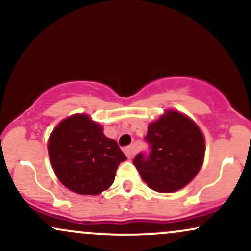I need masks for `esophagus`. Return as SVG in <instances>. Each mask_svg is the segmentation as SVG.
<instances>
[{"instance_id": "1", "label": "esophagus", "mask_w": 251, "mask_h": 251, "mask_svg": "<svg viewBox=\"0 0 251 251\" xmlns=\"http://www.w3.org/2000/svg\"><path fill=\"white\" fill-rule=\"evenodd\" d=\"M124 152H125V154L131 159V158H133V155L135 154V148L134 146H128V148L124 150Z\"/></svg>"}]
</instances>
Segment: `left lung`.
Listing matches in <instances>:
<instances>
[{"instance_id": "8db88e82", "label": "left lung", "mask_w": 251, "mask_h": 251, "mask_svg": "<svg viewBox=\"0 0 251 251\" xmlns=\"http://www.w3.org/2000/svg\"><path fill=\"white\" fill-rule=\"evenodd\" d=\"M151 153L138 154L133 164L150 189L171 194L185 188L201 169L205 138L196 122L176 109H165L150 123L146 134Z\"/></svg>"}]
</instances>
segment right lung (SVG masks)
I'll return each mask as SVG.
<instances>
[{
  "instance_id": "add662e5",
  "label": "right lung",
  "mask_w": 251,
  "mask_h": 251,
  "mask_svg": "<svg viewBox=\"0 0 251 251\" xmlns=\"http://www.w3.org/2000/svg\"><path fill=\"white\" fill-rule=\"evenodd\" d=\"M48 155L54 174L63 186L79 195H99L113 184L126 155L114 139L91 116L65 118L48 138Z\"/></svg>"
}]
</instances>
